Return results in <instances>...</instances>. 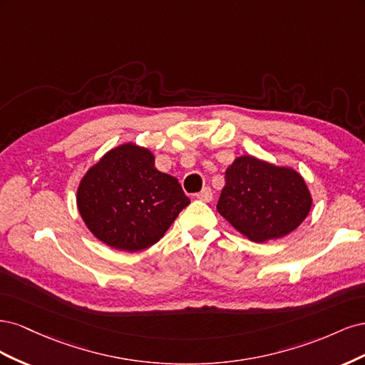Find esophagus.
<instances>
[{
  "label": "esophagus",
  "mask_w": 365,
  "mask_h": 365,
  "mask_svg": "<svg viewBox=\"0 0 365 365\" xmlns=\"http://www.w3.org/2000/svg\"><path fill=\"white\" fill-rule=\"evenodd\" d=\"M196 197L202 202H210L213 200V192H212V189H210V187H204V189L196 195Z\"/></svg>",
  "instance_id": "1"
}]
</instances>
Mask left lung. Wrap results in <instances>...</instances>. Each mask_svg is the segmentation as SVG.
<instances>
[{"mask_svg":"<svg viewBox=\"0 0 365 365\" xmlns=\"http://www.w3.org/2000/svg\"><path fill=\"white\" fill-rule=\"evenodd\" d=\"M311 208L312 195L300 173L252 155L228 165L217 202L219 215L257 244L288 236Z\"/></svg>","mask_w":365,"mask_h":365,"instance_id":"obj_1","label":"left lung"}]
</instances>
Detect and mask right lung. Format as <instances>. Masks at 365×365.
Instances as JSON below:
<instances>
[{
  "label": "right lung",
  "instance_id": "add662e5",
  "mask_svg": "<svg viewBox=\"0 0 365 365\" xmlns=\"http://www.w3.org/2000/svg\"><path fill=\"white\" fill-rule=\"evenodd\" d=\"M76 202L94 237L135 252L157 244L190 200L175 176L155 168L150 149L129 141L86 170Z\"/></svg>",
  "mask_w": 365,
  "mask_h": 365
}]
</instances>
